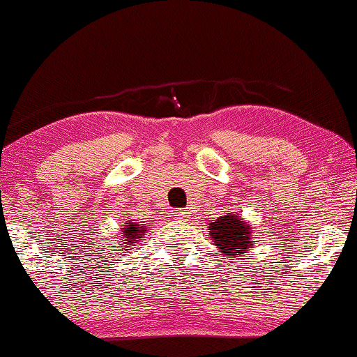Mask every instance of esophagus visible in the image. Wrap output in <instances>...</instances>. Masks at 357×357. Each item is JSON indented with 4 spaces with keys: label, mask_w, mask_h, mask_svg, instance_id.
I'll return each mask as SVG.
<instances>
[{
    "label": "esophagus",
    "mask_w": 357,
    "mask_h": 357,
    "mask_svg": "<svg viewBox=\"0 0 357 357\" xmlns=\"http://www.w3.org/2000/svg\"><path fill=\"white\" fill-rule=\"evenodd\" d=\"M171 214H173V218L178 219V220L186 219V212H184L183 209H173V211H171Z\"/></svg>",
    "instance_id": "obj_1"
}]
</instances>
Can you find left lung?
<instances>
[{"label": "left lung", "instance_id": "8db88e82", "mask_svg": "<svg viewBox=\"0 0 357 357\" xmlns=\"http://www.w3.org/2000/svg\"><path fill=\"white\" fill-rule=\"evenodd\" d=\"M250 225L243 222L241 215L234 214L220 215L215 222L209 224V236L214 245L224 254L227 259L234 260L242 254H249L252 249V231Z\"/></svg>", "mask_w": 357, "mask_h": 357}]
</instances>
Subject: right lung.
<instances>
[{
	"label": "right lung",
	"instance_id": "1",
	"mask_svg": "<svg viewBox=\"0 0 357 357\" xmlns=\"http://www.w3.org/2000/svg\"><path fill=\"white\" fill-rule=\"evenodd\" d=\"M145 225H138L137 222H126L123 229V238L128 247H125V249L130 250V247H132L133 243H137V238H142L145 236ZM120 249H123V243H120Z\"/></svg>",
	"mask_w": 357,
	"mask_h": 357
}]
</instances>
